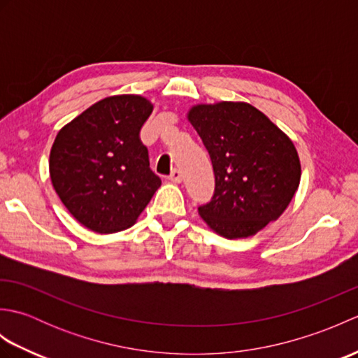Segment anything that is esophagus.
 <instances>
[{
    "label": "esophagus",
    "instance_id": "esophagus-1",
    "mask_svg": "<svg viewBox=\"0 0 358 358\" xmlns=\"http://www.w3.org/2000/svg\"><path fill=\"white\" fill-rule=\"evenodd\" d=\"M169 180L173 181V183H181V180H183V175H181V172L178 169H173L172 173L169 175Z\"/></svg>",
    "mask_w": 358,
    "mask_h": 358
}]
</instances>
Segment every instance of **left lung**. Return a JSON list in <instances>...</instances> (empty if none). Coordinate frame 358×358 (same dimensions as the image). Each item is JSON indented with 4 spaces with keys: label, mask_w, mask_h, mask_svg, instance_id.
I'll list each match as a JSON object with an SVG mask.
<instances>
[{
    "label": "left lung",
    "mask_w": 358,
    "mask_h": 358,
    "mask_svg": "<svg viewBox=\"0 0 358 358\" xmlns=\"http://www.w3.org/2000/svg\"><path fill=\"white\" fill-rule=\"evenodd\" d=\"M186 118L214 167V196L199 208L209 229L229 240L248 238L280 218L301 178L292 140L245 101L195 104Z\"/></svg>",
    "instance_id": "8db88e82"
}]
</instances>
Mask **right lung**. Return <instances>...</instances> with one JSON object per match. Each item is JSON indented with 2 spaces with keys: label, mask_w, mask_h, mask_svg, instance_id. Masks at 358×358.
Returning <instances> with one entry per match:
<instances>
[{
  "label": "right lung",
  "mask_w": 358,
  "mask_h": 358,
  "mask_svg": "<svg viewBox=\"0 0 358 358\" xmlns=\"http://www.w3.org/2000/svg\"><path fill=\"white\" fill-rule=\"evenodd\" d=\"M152 110L146 96L113 95L57 134L49 157L52 186L87 229L113 234L134 226L162 186L140 141V129Z\"/></svg>",
  "instance_id": "obj_1"
}]
</instances>
